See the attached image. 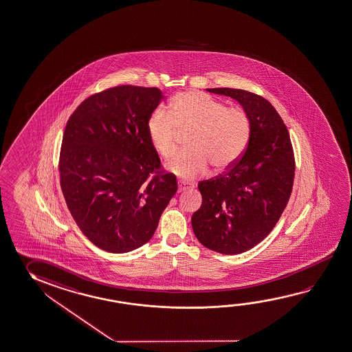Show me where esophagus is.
<instances>
[{"mask_svg":"<svg viewBox=\"0 0 352 352\" xmlns=\"http://www.w3.org/2000/svg\"><path fill=\"white\" fill-rule=\"evenodd\" d=\"M177 186H179V188H177V192L179 193H181V192H184V190H190V188H192V186L188 184H184V182H179L177 184Z\"/></svg>","mask_w":352,"mask_h":352,"instance_id":"1","label":"esophagus"}]
</instances>
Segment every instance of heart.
<instances>
[{
  "instance_id": "heart-1",
  "label": "heart",
  "mask_w": 352,
  "mask_h": 352,
  "mask_svg": "<svg viewBox=\"0 0 352 352\" xmlns=\"http://www.w3.org/2000/svg\"><path fill=\"white\" fill-rule=\"evenodd\" d=\"M146 129L151 145L165 159L177 151L179 131H190V149L168 164L170 171L190 181L206 173L209 164L215 171L231 166L245 151L251 123L240 107H226L209 95L187 91L173 98L170 112L162 107L153 111Z\"/></svg>"
}]
</instances>
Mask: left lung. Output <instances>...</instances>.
Segmentation results:
<instances>
[{
    "label": "left lung",
    "instance_id": "8db88e82",
    "mask_svg": "<svg viewBox=\"0 0 352 352\" xmlns=\"http://www.w3.org/2000/svg\"><path fill=\"white\" fill-rule=\"evenodd\" d=\"M207 91L237 101L251 132L245 154L228 173L198 184L201 206L192 215V228L204 247L239 254L262 242L279 221L292 190L294 151L284 121L268 100L247 90Z\"/></svg>",
    "mask_w": 352,
    "mask_h": 352
}]
</instances>
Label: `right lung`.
<instances>
[{
    "label": "right lung",
    "mask_w": 352,
    "mask_h": 352,
    "mask_svg": "<svg viewBox=\"0 0 352 352\" xmlns=\"http://www.w3.org/2000/svg\"><path fill=\"white\" fill-rule=\"evenodd\" d=\"M165 96L157 88L118 85L91 95L65 129L60 179L65 201L88 240L126 253L151 240L177 190L160 168L146 123Z\"/></svg>",
    "instance_id": "right-lung-1"
}]
</instances>
